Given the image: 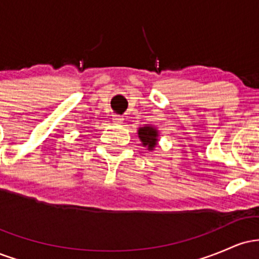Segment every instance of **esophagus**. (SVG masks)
I'll list each match as a JSON object with an SVG mask.
<instances>
[{"label":"esophagus","mask_w":259,"mask_h":259,"mask_svg":"<svg viewBox=\"0 0 259 259\" xmlns=\"http://www.w3.org/2000/svg\"><path fill=\"white\" fill-rule=\"evenodd\" d=\"M113 120L115 121V123H123V117H121V115H119V114H114L113 115V118H112Z\"/></svg>","instance_id":"34e87169"}]
</instances>
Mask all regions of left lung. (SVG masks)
<instances>
[{
  "mask_svg": "<svg viewBox=\"0 0 259 259\" xmlns=\"http://www.w3.org/2000/svg\"><path fill=\"white\" fill-rule=\"evenodd\" d=\"M157 130L151 126L140 127L139 130V138L144 144V146H148V150L152 148L157 145Z\"/></svg>",
  "mask_w": 259,
  "mask_h": 259,
  "instance_id": "left-lung-1",
  "label": "left lung"
}]
</instances>
